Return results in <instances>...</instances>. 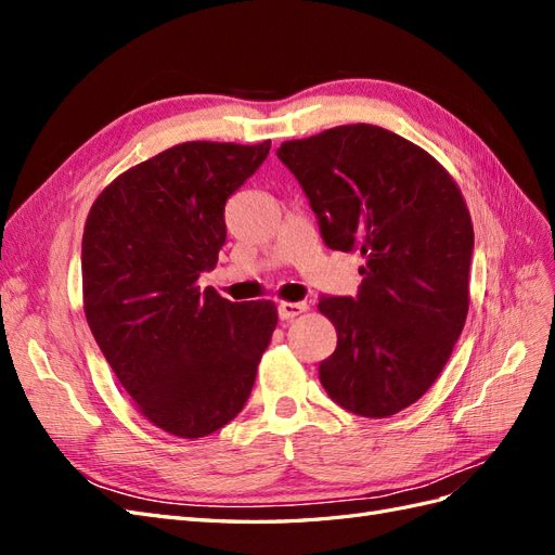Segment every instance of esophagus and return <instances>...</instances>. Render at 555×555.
<instances>
[{
	"label": "esophagus",
	"mask_w": 555,
	"mask_h": 555,
	"mask_svg": "<svg viewBox=\"0 0 555 555\" xmlns=\"http://www.w3.org/2000/svg\"><path fill=\"white\" fill-rule=\"evenodd\" d=\"M308 310V304H292V300H280L278 304V314L282 322H292L294 317L304 314Z\"/></svg>",
	"instance_id": "1"
}]
</instances>
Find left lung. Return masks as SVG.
<instances>
[{"label": "left lung", "instance_id": "obj_1", "mask_svg": "<svg viewBox=\"0 0 555 555\" xmlns=\"http://www.w3.org/2000/svg\"><path fill=\"white\" fill-rule=\"evenodd\" d=\"M331 249L359 251L357 298L319 312L338 347L319 363L326 393L347 412L384 418L440 377L469 308L475 231L456 180L424 147L375 125H343L284 141Z\"/></svg>", "mask_w": 555, "mask_h": 555}]
</instances>
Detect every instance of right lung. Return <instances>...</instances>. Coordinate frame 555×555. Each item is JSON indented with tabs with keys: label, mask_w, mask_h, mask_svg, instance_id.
Listing matches in <instances>:
<instances>
[{
	"label": "right lung",
	"mask_w": 555,
	"mask_h": 555,
	"mask_svg": "<svg viewBox=\"0 0 555 555\" xmlns=\"http://www.w3.org/2000/svg\"><path fill=\"white\" fill-rule=\"evenodd\" d=\"M190 141L117 176L82 231V310L150 424L182 440L236 416L278 324L273 300L231 304L198 287L227 241L224 204L268 157Z\"/></svg>",
	"instance_id": "right-lung-1"
}]
</instances>
